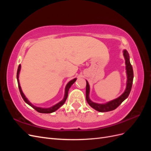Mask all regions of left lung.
Returning <instances> with one entry per match:
<instances>
[{
  "label": "left lung",
  "instance_id": "obj_1",
  "mask_svg": "<svg viewBox=\"0 0 151 151\" xmlns=\"http://www.w3.org/2000/svg\"><path fill=\"white\" fill-rule=\"evenodd\" d=\"M123 55L124 57L125 60V70L127 74V83H126V88L124 92L120 95L119 97L113 99L111 101H108L105 103H98L93 102L89 98L90 93V86L88 82L86 81V101L89 104V106L92 107L93 109L99 112H107L116 109L119 105L126 99L130 93V91L132 86V83H133L134 79V72L132 66L130 62V57L129 54L127 51V50H123Z\"/></svg>",
  "mask_w": 151,
  "mask_h": 151
}]
</instances>
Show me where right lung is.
I'll return each instance as SVG.
<instances>
[{
  "mask_svg": "<svg viewBox=\"0 0 151 151\" xmlns=\"http://www.w3.org/2000/svg\"><path fill=\"white\" fill-rule=\"evenodd\" d=\"M21 64L19 65V67H18V68H17V83H18V87H19V91H20V93H21V96L22 98V99H24V101L28 104H29L30 106H31L33 108H34L35 110L37 111L39 113H53L54 111H57V109L58 108H60L62 105L64 104V103L65 102L66 99L67 98V96H68V90H69L70 88L71 87V86L74 84L75 82L77 80V78H74L72 80L70 81L67 84L65 88V93H64V96H63V98L60 101H59L58 103L55 104L53 105V106H50V107H48V108H43V107H38V106H35L34 104H32L29 100L28 99V98H27L26 97V96L24 95V94L23 93V92H22V89H21V87L20 86V83H19V74H20V71H21Z\"/></svg>",
  "mask_w": 151,
  "mask_h": 151,
  "instance_id": "obj_1",
  "label": "right lung"
}]
</instances>
